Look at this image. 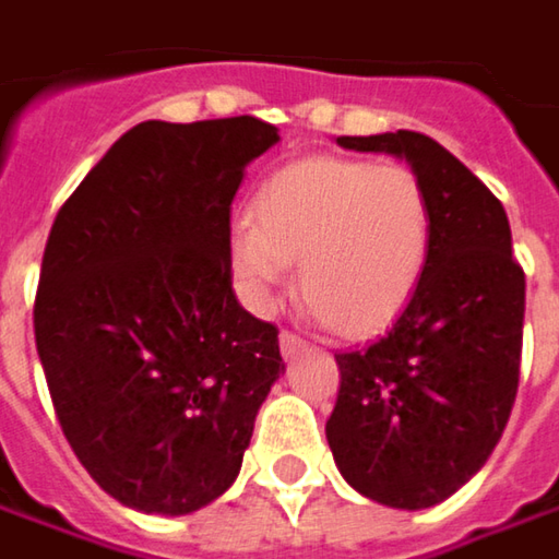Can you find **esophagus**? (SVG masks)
Returning <instances> with one entry per match:
<instances>
[{
  "mask_svg": "<svg viewBox=\"0 0 559 559\" xmlns=\"http://www.w3.org/2000/svg\"><path fill=\"white\" fill-rule=\"evenodd\" d=\"M278 344H281V356H284V359H287V356H294V353H300L306 347L304 337H300V334H294V331H281Z\"/></svg>",
  "mask_w": 559,
  "mask_h": 559,
  "instance_id": "esophagus-1",
  "label": "esophagus"
}]
</instances>
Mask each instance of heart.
Masks as SVG:
<instances>
[{"mask_svg": "<svg viewBox=\"0 0 559 559\" xmlns=\"http://www.w3.org/2000/svg\"><path fill=\"white\" fill-rule=\"evenodd\" d=\"M431 203L403 162L316 156L259 187L253 218L228 234L240 297L272 309L297 262V290L334 334L366 337L391 325L423 281Z\"/></svg>", "mask_w": 559, "mask_h": 559, "instance_id": "obj_1", "label": "heart"}]
</instances>
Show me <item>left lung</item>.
I'll return each mask as SVG.
<instances>
[{
    "label": "left lung",
    "mask_w": 559,
    "mask_h": 559,
    "mask_svg": "<svg viewBox=\"0 0 559 559\" xmlns=\"http://www.w3.org/2000/svg\"><path fill=\"white\" fill-rule=\"evenodd\" d=\"M344 150L406 158L431 203L423 281L384 337L334 353L328 448L359 495L423 510L473 478L520 388L525 272L500 200L438 140L337 136Z\"/></svg>",
    "instance_id": "obj_1"
}]
</instances>
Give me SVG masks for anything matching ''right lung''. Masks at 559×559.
Segmentation results:
<instances>
[{
    "instance_id": "obj_1",
    "label": "right lung",
    "mask_w": 559,
    "mask_h": 559,
    "mask_svg": "<svg viewBox=\"0 0 559 559\" xmlns=\"http://www.w3.org/2000/svg\"><path fill=\"white\" fill-rule=\"evenodd\" d=\"M278 143L253 115L143 121L93 165L46 240L37 353L61 431L93 481L183 516L231 488L284 372L278 328L231 287V203Z\"/></svg>"
}]
</instances>
